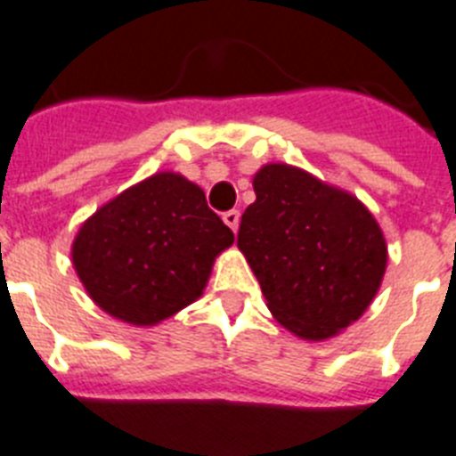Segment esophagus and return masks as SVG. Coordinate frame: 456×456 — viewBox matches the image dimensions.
<instances>
[{
    "label": "esophagus",
    "instance_id": "esophagus-1",
    "mask_svg": "<svg viewBox=\"0 0 456 456\" xmlns=\"http://www.w3.org/2000/svg\"><path fill=\"white\" fill-rule=\"evenodd\" d=\"M222 220H224V224H227V227L236 234V229H239V222H240L239 210H227V213L222 216Z\"/></svg>",
    "mask_w": 456,
    "mask_h": 456
}]
</instances>
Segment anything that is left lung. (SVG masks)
Wrapping results in <instances>:
<instances>
[{
	"label": "left lung",
	"instance_id": "obj_1",
	"mask_svg": "<svg viewBox=\"0 0 456 456\" xmlns=\"http://www.w3.org/2000/svg\"><path fill=\"white\" fill-rule=\"evenodd\" d=\"M239 250L269 311L305 340H324L364 315L387 269V243L357 197L289 164L252 178Z\"/></svg>",
	"mask_w": 456,
	"mask_h": 456
}]
</instances>
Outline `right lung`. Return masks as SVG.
<instances>
[{
    "label": "right lung",
    "instance_id": "add662e5",
    "mask_svg": "<svg viewBox=\"0 0 456 456\" xmlns=\"http://www.w3.org/2000/svg\"><path fill=\"white\" fill-rule=\"evenodd\" d=\"M234 243L181 174L136 183L80 224L71 259L90 299L110 317L152 327L197 301L213 262Z\"/></svg>",
    "mask_w": 456,
    "mask_h": 456
}]
</instances>
